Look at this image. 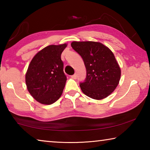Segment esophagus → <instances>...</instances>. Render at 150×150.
<instances>
[{"instance_id":"34e87169","label":"esophagus","mask_w":150,"mask_h":150,"mask_svg":"<svg viewBox=\"0 0 150 150\" xmlns=\"http://www.w3.org/2000/svg\"><path fill=\"white\" fill-rule=\"evenodd\" d=\"M71 78L73 79H77V74H76V73H75L74 75H71Z\"/></svg>"}]
</instances>
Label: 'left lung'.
<instances>
[{"label":"left lung","mask_w":150,"mask_h":150,"mask_svg":"<svg viewBox=\"0 0 150 150\" xmlns=\"http://www.w3.org/2000/svg\"><path fill=\"white\" fill-rule=\"evenodd\" d=\"M71 47L84 62L87 75L80 82L83 93L100 100L110 95L118 85L121 71L110 50L99 42H73Z\"/></svg>","instance_id":"obj_1"}]
</instances>
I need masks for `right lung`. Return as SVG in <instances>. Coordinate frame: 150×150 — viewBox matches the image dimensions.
Here are the masks:
<instances>
[{
    "label": "right lung",
    "instance_id": "add662e5",
    "mask_svg": "<svg viewBox=\"0 0 150 150\" xmlns=\"http://www.w3.org/2000/svg\"><path fill=\"white\" fill-rule=\"evenodd\" d=\"M67 44L45 47L32 59L26 74L27 88L34 99L51 105L59 99L67 77L61 55Z\"/></svg>",
    "mask_w": 150,
    "mask_h": 150
}]
</instances>
